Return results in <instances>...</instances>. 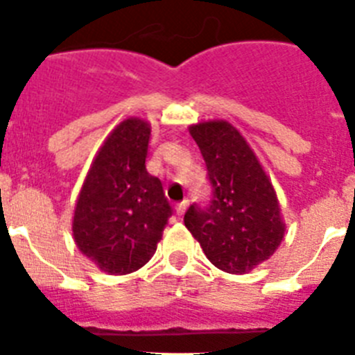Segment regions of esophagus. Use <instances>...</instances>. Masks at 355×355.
<instances>
[{
    "label": "esophagus",
    "mask_w": 355,
    "mask_h": 355,
    "mask_svg": "<svg viewBox=\"0 0 355 355\" xmlns=\"http://www.w3.org/2000/svg\"><path fill=\"white\" fill-rule=\"evenodd\" d=\"M187 208H188V200H183V202H180V205H175V213H178V215H183Z\"/></svg>",
    "instance_id": "esophagus-1"
}]
</instances>
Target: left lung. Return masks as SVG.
Returning <instances> with one entry per match:
<instances>
[{"label":"left lung","mask_w":355,"mask_h":355,"mask_svg":"<svg viewBox=\"0 0 355 355\" xmlns=\"http://www.w3.org/2000/svg\"><path fill=\"white\" fill-rule=\"evenodd\" d=\"M190 135L205 158L211 199L206 206L193 202L184 225L216 268L245 274L270 258L284 238L274 187L229 122H200Z\"/></svg>","instance_id":"1"}]
</instances>
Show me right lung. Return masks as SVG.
I'll return each instance as SVG.
<instances>
[{
    "mask_svg": "<svg viewBox=\"0 0 355 355\" xmlns=\"http://www.w3.org/2000/svg\"><path fill=\"white\" fill-rule=\"evenodd\" d=\"M149 135L140 119L121 122L97 153L78 197L76 245L108 274L142 268L172 215L162 181L146 168Z\"/></svg>",
    "mask_w": 355,
    "mask_h": 355,
    "instance_id": "1",
    "label": "right lung"
}]
</instances>
